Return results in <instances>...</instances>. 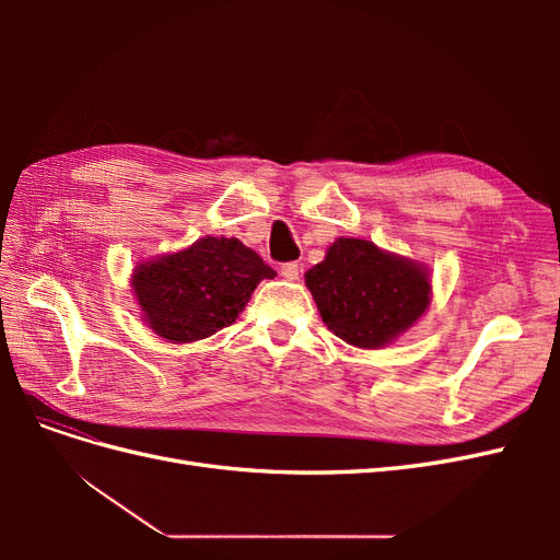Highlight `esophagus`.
<instances>
[{"instance_id": "obj_1", "label": "esophagus", "mask_w": 560, "mask_h": 560, "mask_svg": "<svg viewBox=\"0 0 560 560\" xmlns=\"http://www.w3.org/2000/svg\"><path fill=\"white\" fill-rule=\"evenodd\" d=\"M280 276H282L284 280H290V282L299 280V264H296V261L282 264V266H280Z\"/></svg>"}]
</instances>
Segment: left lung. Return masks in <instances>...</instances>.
<instances>
[{
    "label": "left lung",
    "mask_w": 560,
    "mask_h": 560,
    "mask_svg": "<svg viewBox=\"0 0 560 560\" xmlns=\"http://www.w3.org/2000/svg\"><path fill=\"white\" fill-rule=\"evenodd\" d=\"M306 287L327 329L362 350L395 343L432 301L425 264L362 238H336L306 270Z\"/></svg>",
    "instance_id": "left-lung-1"
}]
</instances>
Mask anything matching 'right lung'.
<instances>
[{"label": "right lung", "mask_w": 560, "mask_h": 560, "mask_svg": "<svg viewBox=\"0 0 560 560\" xmlns=\"http://www.w3.org/2000/svg\"><path fill=\"white\" fill-rule=\"evenodd\" d=\"M270 278L276 270L238 238L206 235L140 261L130 287L149 329L171 343H194L233 325L257 284Z\"/></svg>", "instance_id": "right-lung-1"}]
</instances>
